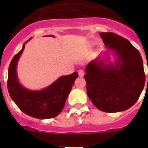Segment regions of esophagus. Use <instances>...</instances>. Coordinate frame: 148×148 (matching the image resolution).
<instances>
[{
	"mask_svg": "<svg viewBox=\"0 0 148 148\" xmlns=\"http://www.w3.org/2000/svg\"><path fill=\"white\" fill-rule=\"evenodd\" d=\"M78 75L79 77H84V71L83 70H79L78 71Z\"/></svg>",
	"mask_w": 148,
	"mask_h": 148,
	"instance_id": "esophagus-1",
	"label": "esophagus"
}]
</instances>
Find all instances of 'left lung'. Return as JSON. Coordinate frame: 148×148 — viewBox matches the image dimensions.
<instances>
[{"instance_id":"1","label":"left lung","mask_w":148,"mask_h":148,"mask_svg":"<svg viewBox=\"0 0 148 148\" xmlns=\"http://www.w3.org/2000/svg\"><path fill=\"white\" fill-rule=\"evenodd\" d=\"M106 47L115 53V62L96 58L87 65V94L94 105L108 113L126 110L140 97L145 74L140 52L128 40L111 32L99 34ZM148 82V78H147Z\"/></svg>"}]
</instances>
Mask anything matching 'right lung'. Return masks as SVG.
<instances>
[{
    "label": "right lung",
    "instance_id": "right-lung-1",
    "mask_svg": "<svg viewBox=\"0 0 148 148\" xmlns=\"http://www.w3.org/2000/svg\"><path fill=\"white\" fill-rule=\"evenodd\" d=\"M24 45L13 58L9 65L8 77L9 95L20 110L31 117L38 119H49L56 117L62 111L78 74L74 72L70 75L60 77L49 87L41 90H27L19 83L16 71L17 61L25 47Z\"/></svg>",
    "mask_w": 148,
    "mask_h": 148
}]
</instances>
